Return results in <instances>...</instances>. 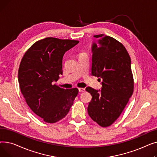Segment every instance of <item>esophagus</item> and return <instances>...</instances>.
<instances>
[{
    "mask_svg": "<svg viewBox=\"0 0 157 157\" xmlns=\"http://www.w3.org/2000/svg\"><path fill=\"white\" fill-rule=\"evenodd\" d=\"M78 90H79V92H85V88H79Z\"/></svg>",
    "mask_w": 157,
    "mask_h": 157,
    "instance_id": "34e87169",
    "label": "esophagus"
}]
</instances>
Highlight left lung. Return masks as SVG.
<instances>
[{"mask_svg": "<svg viewBox=\"0 0 157 157\" xmlns=\"http://www.w3.org/2000/svg\"><path fill=\"white\" fill-rule=\"evenodd\" d=\"M92 75L102 81L101 90L86 87L92 98L88 106L90 117L102 127L117 120L134 92L131 59L119 41L104 34L94 36Z\"/></svg>", "mask_w": 157, "mask_h": 157, "instance_id": "1", "label": "left lung"}]
</instances>
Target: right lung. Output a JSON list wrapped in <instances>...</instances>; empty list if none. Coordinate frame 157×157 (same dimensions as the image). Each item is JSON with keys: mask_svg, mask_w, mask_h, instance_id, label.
Segmentation results:
<instances>
[{"mask_svg": "<svg viewBox=\"0 0 157 157\" xmlns=\"http://www.w3.org/2000/svg\"><path fill=\"white\" fill-rule=\"evenodd\" d=\"M79 40L46 37L39 40L23 55L18 69L22 95L31 110L46 123H53L69 111L78 89H63L53 84L62 74L65 53Z\"/></svg>", "mask_w": 157, "mask_h": 157, "instance_id": "add662e5", "label": "right lung"}]
</instances>
